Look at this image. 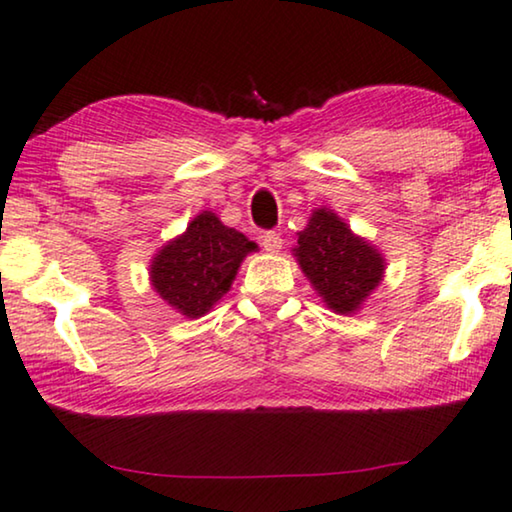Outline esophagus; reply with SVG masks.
Segmentation results:
<instances>
[{
	"label": "esophagus",
	"instance_id": "esophagus-1",
	"mask_svg": "<svg viewBox=\"0 0 512 512\" xmlns=\"http://www.w3.org/2000/svg\"><path fill=\"white\" fill-rule=\"evenodd\" d=\"M262 245H264V250L274 255V252H281L283 238H281V234H278V231H264V234H262Z\"/></svg>",
	"mask_w": 512,
	"mask_h": 512
}]
</instances>
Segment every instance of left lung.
Here are the masks:
<instances>
[{
    "label": "left lung",
    "instance_id": "8db88e82",
    "mask_svg": "<svg viewBox=\"0 0 512 512\" xmlns=\"http://www.w3.org/2000/svg\"><path fill=\"white\" fill-rule=\"evenodd\" d=\"M292 255L330 311L356 313L384 281L386 260L377 245L353 234L330 208H316L297 234Z\"/></svg>",
    "mask_w": 512,
    "mask_h": 512
}]
</instances>
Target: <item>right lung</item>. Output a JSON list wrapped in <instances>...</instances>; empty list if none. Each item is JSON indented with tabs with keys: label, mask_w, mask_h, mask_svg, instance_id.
Wrapping results in <instances>:
<instances>
[{
	"label": "right lung",
	"mask_w": 512,
	"mask_h": 512,
	"mask_svg": "<svg viewBox=\"0 0 512 512\" xmlns=\"http://www.w3.org/2000/svg\"><path fill=\"white\" fill-rule=\"evenodd\" d=\"M257 243L203 210L180 236L163 243L149 262L156 295L185 318H201L227 295L245 257Z\"/></svg>",
	"instance_id": "add662e5"
}]
</instances>
